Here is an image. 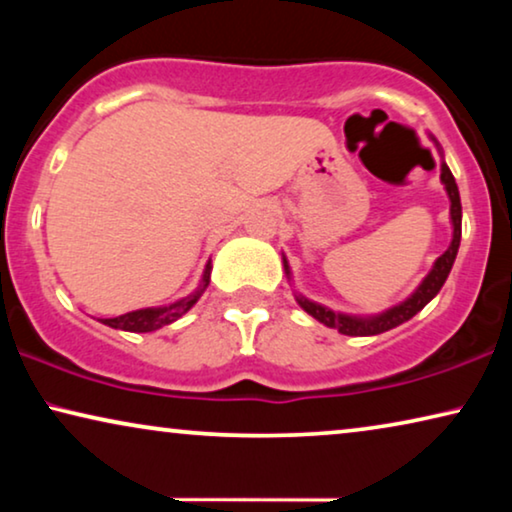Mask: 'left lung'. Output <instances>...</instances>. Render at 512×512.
<instances>
[{"mask_svg": "<svg viewBox=\"0 0 512 512\" xmlns=\"http://www.w3.org/2000/svg\"><path fill=\"white\" fill-rule=\"evenodd\" d=\"M433 144H436V149L440 156H443V149H440V144L436 142V137H431ZM440 181H443L445 191H447V198H450V221H452V242L450 247L445 249L443 256L436 258V263H433V268L429 275L422 279V284L417 286L415 291H412V296H408L403 300V303H398L394 307H389V310H384L380 314H370V317H356V314H345V312H335L331 307L326 305H319L314 303V300L300 296L296 293V300L298 305L303 307V310L314 317L321 324L328 326V328H335V331L342 333V335H380L384 331H391V328L401 326L403 321H408L415 317L417 312H422L426 305L431 303L433 298L438 296V291L443 289L447 275H450L452 265H454V258H457V251H459V242H461V200H459V188H457V181H454L450 167L443 160L440 163ZM284 261V272L286 277L291 279V268H289V261H286V256L282 258Z\"/></svg>", "mask_w": 512, "mask_h": 512, "instance_id": "1", "label": "left lung"}]
</instances>
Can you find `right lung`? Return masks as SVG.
Instances as JSON below:
<instances>
[{
  "label": "right lung",
  "instance_id": "add662e5",
  "mask_svg": "<svg viewBox=\"0 0 512 512\" xmlns=\"http://www.w3.org/2000/svg\"><path fill=\"white\" fill-rule=\"evenodd\" d=\"M209 275H212V261L205 265V272H202V279H200V286L195 289L193 293H188L186 298L177 300V303L172 305H163V307H144V310H135V312H125L121 317H114V319H100L104 326H111V328H118V331H130V333H151V331H158V328H163L167 324H172V321H177L184 317V314L191 310V307L198 303L202 293L209 286Z\"/></svg>",
  "mask_w": 512,
  "mask_h": 512
}]
</instances>
